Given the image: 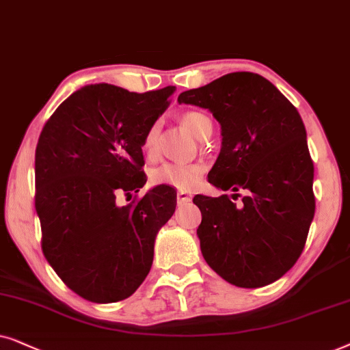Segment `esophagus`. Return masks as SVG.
Instances as JSON below:
<instances>
[{
    "mask_svg": "<svg viewBox=\"0 0 350 350\" xmlns=\"http://www.w3.org/2000/svg\"><path fill=\"white\" fill-rule=\"evenodd\" d=\"M190 200H192V195H190L189 192H185V190H179V192H178V204L189 203Z\"/></svg>",
    "mask_w": 350,
    "mask_h": 350,
    "instance_id": "esophagus-1",
    "label": "esophagus"
}]
</instances>
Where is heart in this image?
Instances as JSON below:
<instances>
[{
    "label": "heart",
    "instance_id": "obj_1",
    "mask_svg": "<svg viewBox=\"0 0 350 350\" xmlns=\"http://www.w3.org/2000/svg\"><path fill=\"white\" fill-rule=\"evenodd\" d=\"M183 124L197 139H203L213 133V121L202 111H185L183 115ZM158 141V124H152L144 136V150L153 153ZM203 174V166L198 163H163L152 172V180L155 184H166L178 189H192Z\"/></svg>",
    "mask_w": 350,
    "mask_h": 350
}]
</instances>
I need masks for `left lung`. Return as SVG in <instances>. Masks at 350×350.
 I'll return each mask as SVG.
<instances>
[{"label":"left lung","mask_w":350,"mask_h":350,"mask_svg":"<svg viewBox=\"0 0 350 350\" xmlns=\"http://www.w3.org/2000/svg\"><path fill=\"white\" fill-rule=\"evenodd\" d=\"M179 104L208 109L221 124L222 146L208 180L245 190L195 195L202 211L197 235L204 260L240 288H259L285 275L304 250L315 213L314 163L296 107L258 73L234 72L184 91Z\"/></svg>","instance_id":"8db88e82"}]
</instances>
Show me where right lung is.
<instances>
[{
    "instance_id": "obj_1",
    "label": "right lung",
    "mask_w": 350,
    "mask_h": 350,
    "mask_svg": "<svg viewBox=\"0 0 350 350\" xmlns=\"http://www.w3.org/2000/svg\"><path fill=\"white\" fill-rule=\"evenodd\" d=\"M174 86L144 94L99 83L65 99L40 134L35 152V208L41 248L70 290L107 304L126 299L146 280L158 230L176 197L157 185L136 203L144 136L167 109Z\"/></svg>"
}]
</instances>
